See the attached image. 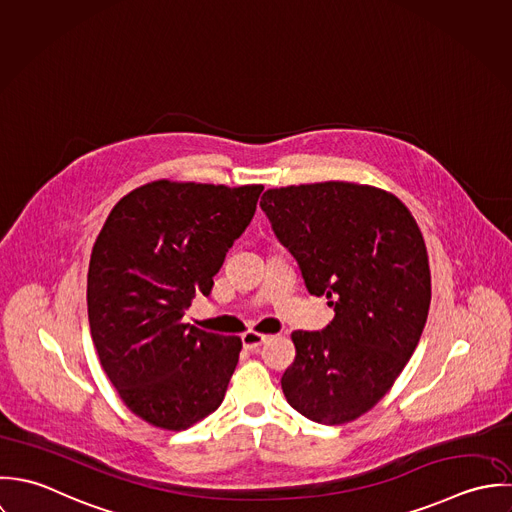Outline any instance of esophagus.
Returning <instances> with one entry per match:
<instances>
[{"label": "esophagus", "mask_w": 512, "mask_h": 512, "mask_svg": "<svg viewBox=\"0 0 512 512\" xmlns=\"http://www.w3.org/2000/svg\"><path fill=\"white\" fill-rule=\"evenodd\" d=\"M269 340V336L267 334H259V332H253V330H249V332H245L243 336H241V342H243V348L245 350H257L261 344H265Z\"/></svg>", "instance_id": "34e87169"}]
</instances>
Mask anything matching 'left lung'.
Returning <instances> with one entry per match:
<instances>
[{"label": "left lung", "instance_id": "left-lung-1", "mask_svg": "<svg viewBox=\"0 0 512 512\" xmlns=\"http://www.w3.org/2000/svg\"><path fill=\"white\" fill-rule=\"evenodd\" d=\"M261 209L308 293L334 308L324 330L293 332L283 394L310 421H352L392 388L423 332L431 303L423 235L396 196L350 182L267 190Z\"/></svg>", "mask_w": 512, "mask_h": 512}]
</instances>
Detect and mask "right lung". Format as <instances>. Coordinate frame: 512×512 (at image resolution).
Listing matches in <instances>:
<instances>
[{"label":"right lung","mask_w":512,"mask_h":512,"mask_svg":"<svg viewBox=\"0 0 512 512\" xmlns=\"http://www.w3.org/2000/svg\"><path fill=\"white\" fill-rule=\"evenodd\" d=\"M261 192L152 182L112 207L95 241L87 279L93 344L122 402L156 427L188 429L223 402L241 338L182 320L196 293H211Z\"/></svg>","instance_id":"1"}]
</instances>
